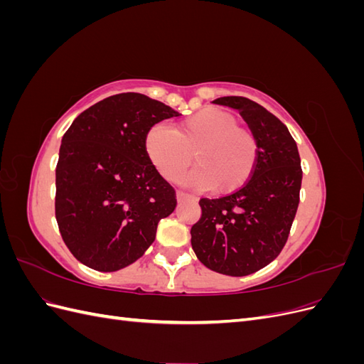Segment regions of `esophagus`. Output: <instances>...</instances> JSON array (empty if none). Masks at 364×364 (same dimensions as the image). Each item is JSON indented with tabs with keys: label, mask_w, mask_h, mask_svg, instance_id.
I'll return each instance as SVG.
<instances>
[{
	"label": "esophagus",
	"mask_w": 364,
	"mask_h": 364,
	"mask_svg": "<svg viewBox=\"0 0 364 364\" xmlns=\"http://www.w3.org/2000/svg\"><path fill=\"white\" fill-rule=\"evenodd\" d=\"M176 197H178V202L181 203V202H193V200H196V197H193V196H190V194H186V193H182V191H179L178 194H176Z\"/></svg>",
	"instance_id": "esophagus-1"
}]
</instances>
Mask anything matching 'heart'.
Masks as SVG:
<instances>
[{
  "label": "heart",
  "instance_id": "b5f03b06",
  "mask_svg": "<svg viewBox=\"0 0 364 364\" xmlns=\"http://www.w3.org/2000/svg\"><path fill=\"white\" fill-rule=\"evenodd\" d=\"M146 153L158 173L178 181L193 162L197 168L183 182L215 194L237 191L257 168L258 139L237 118L218 107H206L182 119L176 130L155 124L146 135Z\"/></svg>",
  "mask_w": 364,
  "mask_h": 364
}]
</instances>
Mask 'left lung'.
<instances>
[{
    "instance_id": "8db88e82",
    "label": "left lung",
    "mask_w": 364,
    "mask_h": 364,
    "mask_svg": "<svg viewBox=\"0 0 364 364\" xmlns=\"http://www.w3.org/2000/svg\"><path fill=\"white\" fill-rule=\"evenodd\" d=\"M215 105L237 109L258 139V162L240 190L200 199V220L191 228L199 261L229 277L266 267L287 243L302 183L296 141L281 119L246 97H220Z\"/></svg>"
}]
</instances>
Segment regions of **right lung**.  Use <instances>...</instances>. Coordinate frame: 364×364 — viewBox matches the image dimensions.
Segmentation results:
<instances>
[{
	"label": "right lung",
	"mask_w": 364,
	"mask_h": 364,
	"mask_svg": "<svg viewBox=\"0 0 364 364\" xmlns=\"http://www.w3.org/2000/svg\"><path fill=\"white\" fill-rule=\"evenodd\" d=\"M170 106L138 92L107 97L65 132L56 167V220L73 255L98 272L127 267L176 208L173 186L146 153V135Z\"/></svg>",
	"instance_id": "obj_1"
}]
</instances>
